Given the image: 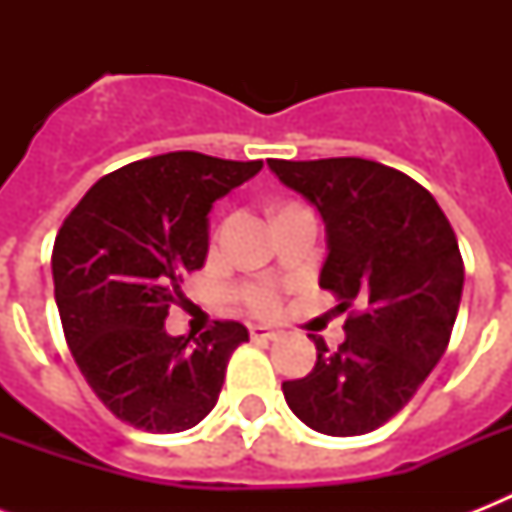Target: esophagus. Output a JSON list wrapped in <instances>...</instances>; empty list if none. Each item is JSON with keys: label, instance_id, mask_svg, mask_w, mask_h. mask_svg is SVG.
<instances>
[{"label": "esophagus", "instance_id": "esophagus-1", "mask_svg": "<svg viewBox=\"0 0 512 512\" xmlns=\"http://www.w3.org/2000/svg\"><path fill=\"white\" fill-rule=\"evenodd\" d=\"M249 335H252L255 342H271L279 337V332L271 327H263V324H252V327H249Z\"/></svg>", "mask_w": 512, "mask_h": 512}]
</instances>
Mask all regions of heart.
<instances>
[{
    "mask_svg": "<svg viewBox=\"0 0 512 512\" xmlns=\"http://www.w3.org/2000/svg\"><path fill=\"white\" fill-rule=\"evenodd\" d=\"M247 303L255 308L257 313H268L276 308V289L271 284H255V287L247 289Z\"/></svg>",
    "mask_w": 512,
    "mask_h": 512,
    "instance_id": "heart-1",
    "label": "heart"
}]
</instances>
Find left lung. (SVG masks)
I'll return each mask as SVG.
<instances>
[{"mask_svg":"<svg viewBox=\"0 0 512 512\" xmlns=\"http://www.w3.org/2000/svg\"><path fill=\"white\" fill-rule=\"evenodd\" d=\"M268 167L321 215L319 287L340 311L358 308L337 350L313 335V372L281 390L308 428L364 436L401 412L444 356L465 281L460 244L438 201L385 164L340 156Z\"/></svg>","mask_w":512,"mask_h":512,"instance_id":"8db88e82","label":"left lung"}]
</instances>
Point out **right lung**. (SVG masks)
I'll return each mask as SVG.
<instances>
[{
  "instance_id": "right-lung-1",
  "label": "right lung",
  "mask_w": 512,
  "mask_h": 512,
  "mask_svg": "<svg viewBox=\"0 0 512 512\" xmlns=\"http://www.w3.org/2000/svg\"><path fill=\"white\" fill-rule=\"evenodd\" d=\"M263 162L172 151L100 177L60 228L52 281L63 332L95 396L122 422L180 433L217 404L239 321L199 337L164 327L188 271L204 265L209 212Z\"/></svg>"
}]
</instances>
